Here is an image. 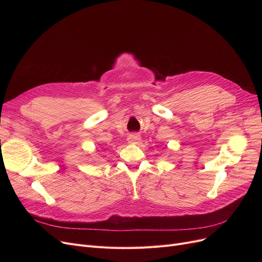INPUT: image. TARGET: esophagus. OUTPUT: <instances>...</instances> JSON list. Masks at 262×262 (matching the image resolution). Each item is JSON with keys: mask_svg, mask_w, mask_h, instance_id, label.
I'll return each instance as SVG.
<instances>
[{"mask_svg": "<svg viewBox=\"0 0 262 262\" xmlns=\"http://www.w3.org/2000/svg\"><path fill=\"white\" fill-rule=\"evenodd\" d=\"M140 140H141V137L138 134H132L128 136V138H127V141L132 144L139 143Z\"/></svg>", "mask_w": 262, "mask_h": 262, "instance_id": "1", "label": "esophagus"}]
</instances>
